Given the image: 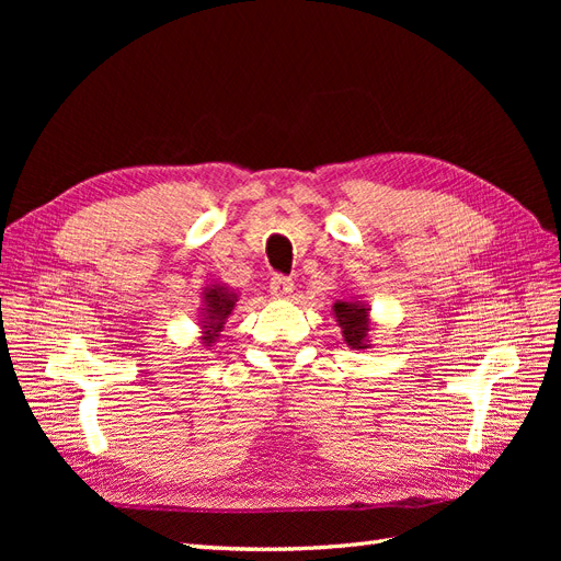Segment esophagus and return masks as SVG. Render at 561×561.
<instances>
[{"mask_svg":"<svg viewBox=\"0 0 561 561\" xmlns=\"http://www.w3.org/2000/svg\"><path fill=\"white\" fill-rule=\"evenodd\" d=\"M268 290H271V295H274V299H285V297L293 295L295 283L290 278H285V276H274L268 283Z\"/></svg>","mask_w":561,"mask_h":561,"instance_id":"1","label":"esophagus"}]
</instances>
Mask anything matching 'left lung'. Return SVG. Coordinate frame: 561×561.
<instances>
[{
	"label": "left lung",
	"instance_id": "obj_1",
	"mask_svg": "<svg viewBox=\"0 0 561 561\" xmlns=\"http://www.w3.org/2000/svg\"><path fill=\"white\" fill-rule=\"evenodd\" d=\"M369 307L365 301L358 299H336L332 307V316L336 320V325L342 328L344 344L355 351H365L371 348V339L369 332L375 328V322L369 318Z\"/></svg>",
	"mask_w": 561,
	"mask_h": 561
}]
</instances>
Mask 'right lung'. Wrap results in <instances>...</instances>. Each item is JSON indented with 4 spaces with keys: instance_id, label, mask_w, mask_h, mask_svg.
I'll return each instance as SVG.
<instances>
[{
    "instance_id": "1",
    "label": "right lung",
    "mask_w": 561,
    "mask_h": 561,
    "mask_svg": "<svg viewBox=\"0 0 561 561\" xmlns=\"http://www.w3.org/2000/svg\"><path fill=\"white\" fill-rule=\"evenodd\" d=\"M236 301H239V295L227 283H210L203 287L198 307V342L203 348L210 351L217 344L219 332L225 330L229 316L233 313Z\"/></svg>"
}]
</instances>
